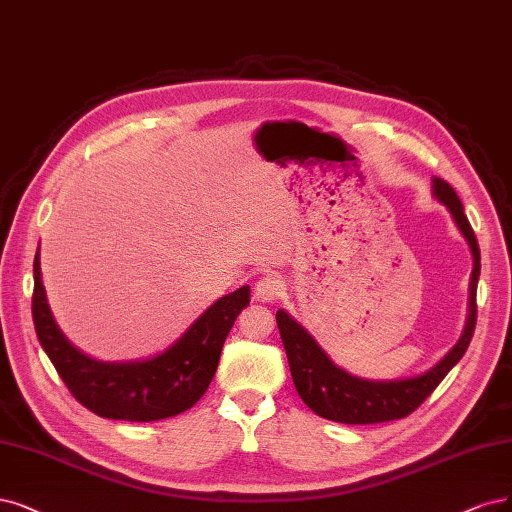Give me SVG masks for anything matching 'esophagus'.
I'll list each match as a JSON object with an SVG mask.
<instances>
[{
  "label": "esophagus",
  "instance_id": "esophagus-1",
  "mask_svg": "<svg viewBox=\"0 0 512 512\" xmlns=\"http://www.w3.org/2000/svg\"><path fill=\"white\" fill-rule=\"evenodd\" d=\"M284 292V279H281L277 273H267L260 277L254 286V296L262 303H271L275 298Z\"/></svg>",
  "mask_w": 512,
  "mask_h": 512
}]
</instances>
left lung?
Instances as JSON below:
<instances>
[{
	"label": "left lung",
	"instance_id": "left-lung-1",
	"mask_svg": "<svg viewBox=\"0 0 512 512\" xmlns=\"http://www.w3.org/2000/svg\"><path fill=\"white\" fill-rule=\"evenodd\" d=\"M432 192L440 203L447 205L453 222L470 245L474 260L468 288V317L462 337L447 351V356L426 370V373L394 381H368L345 373L343 368H339L326 356V351L315 343L311 334L294 317H290L284 309H279L275 320L281 341H284L286 347L296 392L313 413L324 419L339 421V424H381V421L407 417L436 390V385L447 377L449 370L466 354L474 326H477V284L481 275V252L455 190L445 180L434 178Z\"/></svg>",
	"mask_w": 512,
	"mask_h": 512
}]
</instances>
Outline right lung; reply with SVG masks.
I'll return each mask as SVG.
<instances>
[{
  "label": "right lung",
  "mask_w": 512,
  "mask_h": 512,
  "mask_svg": "<svg viewBox=\"0 0 512 512\" xmlns=\"http://www.w3.org/2000/svg\"><path fill=\"white\" fill-rule=\"evenodd\" d=\"M248 305L250 286H241L203 311L163 354L137 362H99L63 337L42 286L40 248L33 260L31 311L40 345L82 407L108 419L156 421L188 411L207 392L228 332Z\"/></svg>",
  "instance_id": "obj_1"
}]
</instances>
